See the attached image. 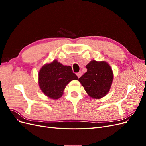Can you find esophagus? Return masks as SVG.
<instances>
[{
  "instance_id": "1",
  "label": "esophagus",
  "mask_w": 146,
  "mask_h": 146,
  "mask_svg": "<svg viewBox=\"0 0 146 146\" xmlns=\"http://www.w3.org/2000/svg\"><path fill=\"white\" fill-rule=\"evenodd\" d=\"M82 73L81 72H79L77 73V76L78 78H80L82 76Z\"/></svg>"
}]
</instances>
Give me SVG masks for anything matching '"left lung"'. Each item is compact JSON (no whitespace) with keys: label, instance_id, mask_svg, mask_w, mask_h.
Wrapping results in <instances>:
<instances>
[{"label":"left lung","instance_id":"1","mask_svg":"<svg viewBox=\"0 0 146 146\" xmlns=\"http://www.w3.org/2000/svg\"><path fill=\"white\" fill-rule=\"evenodd\" d=\"M86 68L87 72L78 78L87 94L94 99H100L108 94L113 80L112 69L106 61L92 60Z\"/></svg>","mask_w":146,"mask_h":146}]
</instances>
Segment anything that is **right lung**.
Returning <instances> with one entry per match:
<instances>
[{
  "label": "right lung",
  "mask_w": 146,
  "mask_h": 146,
  "mask_svg": "<svg viewBox=\"0 0 146 146\" xmlns=\"http://www.w3.org/2000/svg\"><path fill=\"white\" fill-rule=\"evenodd\" d=\"M78 77L73 73L70 66H64L57 60L46 64L38 74L39 86L46 96L52 99H58L63 94L66 85Z\"/></svg>",
  "instance_id": "right-lung-1"
}]
</instances>
